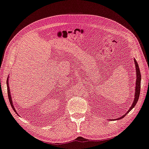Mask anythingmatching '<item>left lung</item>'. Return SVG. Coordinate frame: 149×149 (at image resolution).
<instances>
[{"label":"left lung","instance_id":"obj_1","mask_svg":"<svg viewBox=\"0 0 149 149\" xmlns=\"http://www.w3.org/2000/svg\"><path fill=\"white\" fill-rule=\"evenodd\" d=\"M134 63H135V65H136V90H135V97H134V100L132 103V104L131 107L130 108V109H128L127 111V113H126L124 116H123L122 117H119L118 119H116L115 120H119V119H123V117H124L126 115L127 113H128L129 111H130L132 109L134 106H136V104L137 102V100L139 99V94H140V89H141V72H140V70L139 68V65L138 63H137V61L136 60V59H134ZM111 120H114V119H111Z\"/></svg>","mask_w":149,"mask_h":149}]
</instances>
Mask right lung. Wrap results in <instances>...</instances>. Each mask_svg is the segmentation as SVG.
<instances>
[{
	"mask_svg": "<svg viewBox=\"0 0 149 149\" xmlns=\"http://www.w3.org/2000/svg\"><path fill=\"white\" fill-rule=\"evenodd\" d=\"M8 79H9V78H8L7 79V81H6V83H7V89H8V99H9V100H10V104L11 106H12V108L13 109V110L15 112H16V110L15 108L13 107V104H12L13 101H12V97H11V92H10V87H9V83H8ZM17 113V112H16Z\"/></svg>",
	"mask_w": 149,
	"mask_h": 149,
	"instance_id": "1",
	"label": "right lung"
}]
</instances>
